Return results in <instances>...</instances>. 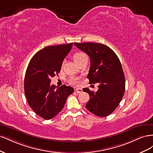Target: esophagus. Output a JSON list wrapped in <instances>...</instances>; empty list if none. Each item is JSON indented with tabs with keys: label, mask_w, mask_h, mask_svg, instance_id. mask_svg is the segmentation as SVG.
Segmentation results:
<instances>
[{
	"label": "esophagus",
	"mask_w": 153,
	"mask_h": 153,
	"mask_svg": "<svg viewBox=\"0 0 153 153\" xmlns=\"http://www.w3.org/2000/svg\"><path fill=\"white\" fill-rule=\"evenodd\" d=\"M75 90L77 92V93H81V92H82V89H81V88H76Z\"/></svg>",
	"instance_id": "1"
}]
</instances>
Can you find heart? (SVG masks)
Wrapping results in <instances>:
<instances>
[{
	"label": "heart",
	"mask_w": 153,
	"mask_h": 153,
	"mask_svg": "<svg viewBox=\"0 0 153 153\" xmlns=\"http://www.w3.org/2000/svg\"><path fill=\"white\" fill-rule=\"evenodd\" d=\"M73 58L74 59V61L76 62V63L79 64L81 61H83V60L87 58V56L85 53L82 52H78L73 55ZM63 66H64V63L62 64V67H63ZM69 82H70V84L73 85H78L80 83V80L79 78H71L69 79Z\"/></svg>",
	"instance_id": "obj_1"
}]
</instances>
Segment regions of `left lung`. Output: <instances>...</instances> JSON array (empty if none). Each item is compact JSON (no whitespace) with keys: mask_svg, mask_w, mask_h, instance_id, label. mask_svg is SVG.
Listing matches in <instances>:
<instances>
[{"mask_svg":"<svg viewBox=\"0 0 153 153\" xmlns=\"http://www.w3.org/2000/svg\"><path fill=\"white\" fill-rule=\"evenodd\" d=\"M74 44L90 57L91 67L87 75L89 84H99L96 92L89 88L83 89L90 96L85 107L97 116H108L117 107L124 94L125 77L121 63L106 45L91 42Z\"/></svg>","mask_w":153,"mask_h":153,"instance_id":"8db88e82","label":"left lung"}]
</instances>
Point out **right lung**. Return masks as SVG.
I'll list each match as a JSON object with an SVG mask.
<instances>
[{
	"label": "right lung",
	"mask_w": 153,
	"mask_h": 153,
	"mask_svg": "<svg viewBox=\"0 0 153 153\" xmlns=\"http://www.w3.org/2000/svg\"><path fill=\"white\" fill-rule=\"evenodd\" d=\"M72 47L73 43L48 46L34 55L27 68L24 91L27 102L44 119H52L61 112L67 98L74 91L70 86L57 87L50 84L51 77L58 75Z\"/></svg>",
	"instance_id": "add662e5"
}]
</instances>
